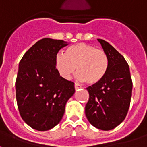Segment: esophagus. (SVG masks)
Instances as JSON below:
<instances>
[{
	"label": "esophagus",
	"mask_w": 147,
	"mask_h": 147,
	"mask_svg": "<svg viewBox=\"0 0 147 147\" xmlns=\"http://www.w3.org/2000/svg\"><path fill=\"white\" fill-rule=\"evenodd\" d=\"M80 88H81V86H80V85H79L78 83H75V90H76L80 89Z\"/></svg>",
	"instance_id": "1"
}]
</instances>
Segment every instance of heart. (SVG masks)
Instances as JSON below:
<instances>
[{
	"mask_svg": "<svg viewBox=\"0 0 147 147\" xmlns=\"http://www.w3.org/2000/svg\"><path fill=\"white\" fill-rule=\"evenodd\" d=\"M55 67L65 80L71 79L77 67L79 80L94 85L105 77L109 68V58L102 49L86 43H78L69 46L64 55L56 56Z\"/></svg>",
	"mask_w": 147,
	"mask_h": 147,
	"instance_id": "obj_1",
	"label": "heart"
}]
</instances>
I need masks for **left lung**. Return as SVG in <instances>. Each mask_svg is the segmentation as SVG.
Here are the masks:
<instances>
[{
	"instance_id": "8db88e82",
	"label": "left lung",
	"mask_w": 147,
	"mask_h": 147,
	"mask_svg": "<svg viewBox=\"0 0 147 147\" xmlns=\"http://www.w3.org/2000/svg\"><path fill=\"white\" fill-rule=\"evenodd\" d=\"M109 58V68L105 77L86 89L89 101L85 113L90 124L96 128L109 131L121 123L129 109L132 81L125 59L113 45L98 39Z\"/></svg>"
}]
</instances>
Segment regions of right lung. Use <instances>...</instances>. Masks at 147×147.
Instances as JSON below:
<instances>
[{
  "instance_id": "1",
  "label": "right lung",
  "mask_w": 147,
  "mask_h": 147,
  "mask_svg": "<svg viewBox=\"0 0 147 147\" xmlns=\"http://www.w3.org/2000/svg\"><path fill=\"white\" fill-rule=\"evenodd\" d=\"M68 45L63 40L43 38L27 50L19 64L16 95L25 123L41 131L60 123L67 100L75 93L73 82L60 76L55 67L58 51Z\"/></svg>"
}]
</instances>
